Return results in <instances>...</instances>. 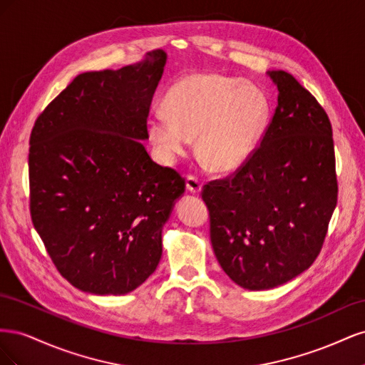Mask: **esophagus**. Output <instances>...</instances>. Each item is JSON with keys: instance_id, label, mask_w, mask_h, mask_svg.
Here are the masks:
<instances>
[{"instance_id": "34e87169", "label": "esophagus", "mask_w": 365, "mask_h": 365, "mask_svg": "<svg viewBox=\"0 0 365 365\" xmlns=\"http://www.w3.org/2000/svg\"><path fill=\"white\" fill-rule=\"evenodd\" d=\"M185 185H187V190H189L190 193H193V195H200L201 193V190H202V184H201V181L197 180V178H195V176H187V180H185Z\"/></svg>"}]
</instances>
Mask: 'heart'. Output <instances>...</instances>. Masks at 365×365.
I'll list each match as a JSON object with an SVG mask.
<instances>
[{"label":"heart","instance_id":"obj_1","mask_svg":"<svg viewBox=\"0 0 365 365\" xmlns=\"http://www.w3.org/2000/svg\"><path fill=\"white\" fill-rule=\"evenodd\" d=\"M164 113L148 120V134L165 163L185 155L197 140L201 160L216 172L239 169L256 149L269 115L257 85L215 73H192L164 97Z\"/></svg>","mask_w":365,"mask_h":365}]
</instances>
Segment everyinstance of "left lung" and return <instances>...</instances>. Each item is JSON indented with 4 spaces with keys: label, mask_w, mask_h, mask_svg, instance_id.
I'll return each mask as SVG.
<instances>
[{
    "label": "left lung",
    "mask_w": 365,
    "mask_h": 365,
    "mask_svg": "<svg viewBox=\"0 0 365 365\" xmlns=\"http://www.w3.org/2000/svg\"><path fill=\"white\" fill-rule=\"evenodd\" d=\"M268 76L279 96L260 146L231 178L202 190L215 256L250 291L277 288L311 267L338 197L324 109L289 73Z\"/></svg>",
    "instance_id": "obj_1"
}]
</instances>
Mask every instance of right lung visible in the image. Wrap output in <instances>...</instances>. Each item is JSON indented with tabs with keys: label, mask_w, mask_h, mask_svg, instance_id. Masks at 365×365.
Here are the masks:
<instances>
[{
	"label": "right lung",
	"mask_w": 365,
	"mask_h": 365,
	"mask_svg": "<svg viewBox=\"0 0 365 365\" xmlns=\"http://www.w3.org/2000/svg\"><path fill=\"white\" fill-rule=\"evenodd\" d=\"M168 54L76 77L30 135L33 225L63 279L96 295L145 283L163 254V227L185 190L143 145Z\"/></svg>",
	"instance_id": "right-lung-1"
}]
</instances>
